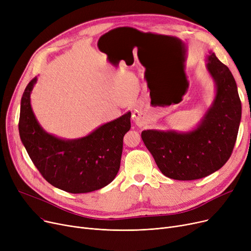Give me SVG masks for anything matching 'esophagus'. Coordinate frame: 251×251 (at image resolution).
<instances>
[{
  "label": "esophagus",
  "instance_id": "esophagus-1",
  "mask_svg": "<svg viewBox=\"0 0 251 251\" xmlns=\"http://www.w3.org/2000/svg\"><path fill=\"white\" fill-rule=\"evenodd\" d=\"M133 116H135V115H133Z\"/></svg>",
  "mask_w": 251,
  "mask_h": 251
}]
</instances>
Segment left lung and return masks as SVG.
<instances>
[{
  "label": "left lung",
  "mask_w": 251,
  "mask_h": 251,
  "mask_svg": "<svg viewBox=\"0 0 251 251\" xmlns=\"http://www.w3.org/2000/svg\"><path fill=\"white\" fill-rule=\"evenodd\" d=\"M206 70L216 87L215 99L196 127L186 132L149 129L141 138L161 172L174 180L206 177L227 163L241 121V101L235 79L212 50Z\"/></svg>",
  "instance_id": "1"
}]
</instances>
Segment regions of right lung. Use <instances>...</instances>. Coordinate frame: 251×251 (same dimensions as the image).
I'll return each mask as SVG.
<instances>
[{
  "mask_svg": "<svg viewBox=\"0 0 251 251\" xmlns=\"http://www.w3.org/2000/svg\"><path fill=\"white\" fill-rule=\"evenodd\" d=\"M37 77L21 99L19 134L39 173L52 186L69 193H87L110 184L120 169L123 138L131 127V113L100 125L88 135L64 139L39 125L30 103Z\"/></svg>",
  "mask_w": 251,
  "mask_h": 251,
  "instance_id": "1",
  "label": "right lung"
}]
</instances>
